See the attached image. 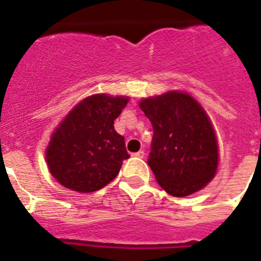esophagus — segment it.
<instances>
[{
    "label": "esophagus",
    "instance_id": "1",
    "mask_svg": "<svg viewBox=\"0 0 261 261\" xmlns=\"http://www.w3.org/2000/svg\"><path fill=\"white\" fill-rule=\"evenodd\" d=\"M134 157H138V159H143V157H145V151L143 150H139V151H137V153H134Z\"/></svg>",
    "mask_w": 261,
    "mask_h": 261
}]
</instances>
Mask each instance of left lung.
<instances>
[{"mask_svg":"<svg viewBox=\"0 0 261 261\" xmlns=\"http://www.w3.org/2000/svg\"><path fill=\"white\" fill-rule=\"evenodd\" d=\"M153 126L147 164L163 190L176 198L202 190L218 168V141L208 115L191 94L171 90L142 98Z\"/></svg>","mask_w":261,"mask_h":261,"instance_id":"8db88e82","label":"left lung"}]
</instances>
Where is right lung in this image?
<instances>
[{"label": "right lung", "instance_id": "1", "mask_svg": "<svg viewBox=\"0 0 261 261\" xmlns=\"http://www.w3.org/2000/svg\"><path fill=\"white\" fill-rule=\"evenodd\" d=\"M128 100L127 96L92 94L63 118L46 149L48 171L59 184L85 194L101 190L118 176L130 154L114 120Z\"/></svg>", "mask_w": 261, "mask_h": 261}]
</instances>
